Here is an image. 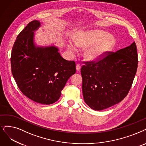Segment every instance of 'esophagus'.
Listing matches in <instances>:
<instances>
[{
	"instance_id": "34e87169",
	"label": "esophagus",
	"mask_w": 146,
	"mask_h": 146,
	"mask_svg": "<svg viewBox=\"0 0 146 146\" xmlns=\"http://www.w3.org/2000/svg\"><path fill=\"white\" fill-rule=\"evenodd\" d=\"M80 69H81V65H80V64H77V65H76V69L77 70V71H80Z\"/></svg>"
}]
</instances>
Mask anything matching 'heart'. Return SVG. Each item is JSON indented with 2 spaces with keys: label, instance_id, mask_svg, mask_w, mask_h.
I'll return each mask as SVG.
<instances>
[{
  "label": "heart",
  "instance_id": "b5f03b06",
  "mask_svg": "<svg viewBox=\"0 0 146 146\" xmlns=\"http://www.w3.org/2000/svg\"><path fill=\"white\" fill-rule=\"evenodd\" d=\"M93 44L86 50L85 56L89 60L98 61L114 47L116 40L104 32H80L75 39V42L68 40L67 47L69 53L74 55L78 51V46L86 47Z\"/></svg>",
  "mask_w": 146,
  "mask_h": 146
}]
</instances>
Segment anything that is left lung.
Returning a JSON list of instances; mask_svg holds the SVG:
<instances>
[{"mask_svg": "<svg viewBox=\"0 0 146 146\" xmlns=\"http://www.w3.org/2000/svg\"><path fill=\"white\" fill-rule=\"evenodd\" d=\"M137 66L135 42L115 53L110 52L96 63L86 62L81 69L86 104L101 111L121 101L131 89Z\"/></svg>", "mask_w": 146, "mask_h": 146, "instance_id": "8db88e82", "label": "left lung"}]
</instances>
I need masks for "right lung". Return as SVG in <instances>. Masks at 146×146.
Segmentation results:
<instances>
[{"instance_id": "add662e5", "label": "right lung", "mask_w": 146, "mask_h": 146, "mask_svg": "<svg viewBox=\"0 0 146 146\" xmlns=\"http://www.w3.org/2000/svg\"><path fill=\"white\" fill-rule=\"evenodd\" d=\"M40 26L38 20H33L17 36L11 53V70L23 94L34 102L50 105L60 98L76 68L75 62L63 59L56 46L36 45L34 32Z\"/></svg>"}]
</instances>
